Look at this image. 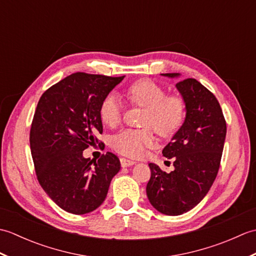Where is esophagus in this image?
<instances>
[{"instance_id": "34e87169", "label": "esophagus", "mask_w": 256, "mask_h": 256, "mask_svg": "<svg viewBox=\"0 0 256 256\" xmlns=\"http://www.w3.org/2000/svg\"><path fill=\"white\" fill-rule=\"evenodd\" d=\"M120 162H121L122 167H130V166H133L135 164V162L126 160V158H121V160H120Z\"/></svg>"}]
</instances>
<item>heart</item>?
<instances>
[{"label":"heart","instance_id":"obj_1","mask_svg":"<svg viewBox=\"0 0 256 256\" xmlns=\"http://www.w3.org/2000/svg\"><path fill=\"white\" fill-rule=\"evenodd\" d=\"M126 96L133 104L146 108L143 130H124L113 138L112 146L118 153L132 158H140L156 140L153 131L166 136L180 126L184 118V102L178 96H167L165 89L155 81L140 79L128 86ZM123 106L116 96L102 101L100 116L108 128H116L122 120Z\"/></svg>","mask_w":256,"mask_h":256}]
</instances>
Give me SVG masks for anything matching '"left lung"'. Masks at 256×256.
Instances as JSON below:
<instances>
[{"instance_id":"obj_1","label":"left lung","mask_w":256,"mask_h":256,"mask_svg":"<svg viewBox=\"0 0 256 256\" xmlns=\"http://www.w3.org/2000/svg\"><path fill=\"white\" fill-rule=\"evenodd\" d=\"M179 78L180 74H162ZM176 88L186 108L180 128L162 155L174 158L175 170L167 174L150 162L146 194L150 204L162 214L179 216L194 208L218 174L226 134V123L214 94L196 79L179 81Z\"/></svg>"}]
</instances>
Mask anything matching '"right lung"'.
Returning <instances> with one entry per match:
<instances>
[{"label":"right lung","mask_w":256,"mask_h":256,"mask_svg":"<svg viewBox=\"0 0 256 256\" xmlns=\"http://www.w3.org/2000/svg\"><path fill=\"white\" fill-rule=\"evenodd\" d=\"M123 78L76 72L38 101L30 134L37 179L54 202L70 214H89L100 206L121 170L110 152L96 160L84 158V150L99 143L101 103Z\"/></svg>","instance_id":"right-lung-1"}]
</instances>
